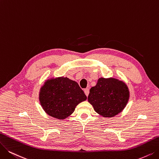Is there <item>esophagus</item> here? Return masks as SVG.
<instances>
[{
    "label": "esophagus",
    "instance_id": "obj_1",
    "mask_svg": "<svg viewBox=\"0 0 159 159\" xmlns=\"http://www.w3.org/2000/svg\"><path fill=\"white\" fill-rule=\"evenodd\" d=\"M84 93H85L86 96L88 97L89 93V89H84Z\"/></svg>",
    "mask_w": 159,
    "mask_h": 159
}]
</instances>
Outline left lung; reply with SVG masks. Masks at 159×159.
<instances>
[{
    "instance_id": "left-lung-1",
    "label": "left lung",
    "mask_w": 159,
    "mask_h": 159,
    "mask_svg": "<svg viewBox=\"0 0 159 159\" xmlns=\"http://www.w3.org/2000/svg\"><path fill=\"white\" fill-rule=\"evenodd\" d=\"M88 102L94 111L104 117L110 118L121 112L127 104L130 92L124 81L116 78H100L92 87Z\"/></svg>"
}]
</instances>
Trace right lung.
<instances>
[{
	"label": "right lung",
	"mask_w": 159,
	"mask_h": 159,
	"mask_svg": "<svg viewBox=\"0 0 159 159\" xmlns=\"http://www.w3.org/2000/svg\"><path fill=\"white\" fill-rule=\"evenodd\" d=\"M86 100L77 82L64 76L46 80L39 91L42 109L48 116L59 120L69 117L75 107Z\"/></svg>",
	"instance_id": "obj_1"
}]
</instances>
